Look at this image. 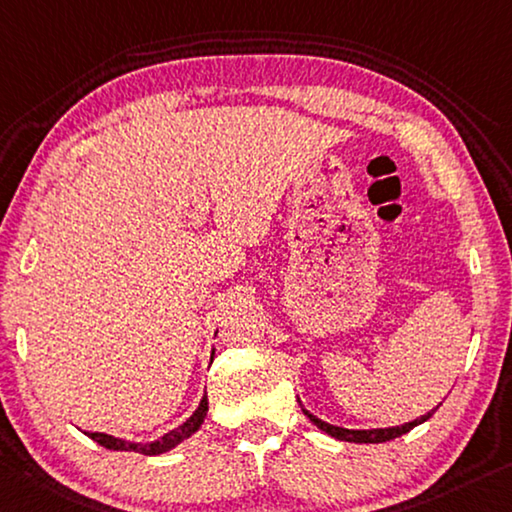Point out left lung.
I'll list each match as a JSON object with an SVG mask.
<instances>
[{
  "instance_id": "obj_1",
  "label": "left lung",
  "mask_w": 512,
  "mask_h": 512,
  "mask_svg": "<svg viewBox=\"0 0 512 512\" xmlns=\"http://www.w3.org/2000/svg\"><path fill=\"white\" fill-rule=\"evenodd\" d=\"M300 403V399H298ZM442 405V403H440ZM437 405V408H440ZM300 408H303V403H300ZM435 408V410H437ZM426 412V415H421L419 419L415 421H408V424H401V426H392V428H360V431H355V428H342V426H335V424H328V421L319 419L316 415H312L310 410H305V417L312 421V424L319 428V431L328 433L330 437H335V440H342V442H355V444H380V442H389V440H396V437H401L405 433H410L412 428L424 424V421H428L433 417V412Z\"/></svg>"
}]
</instances>
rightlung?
Segmentation results:
<instances>
[{"mask_svg":"<svg viewBox=\"0 0 512 512\" xmlns=\"http://www.w3.org/2000/svg\"><path fill=\"white\" fill-rule=\"evenodd\" d=\"M207 410H209V401L205 392L196 412H193L184 424H180L177 428H173V431L164 433L159 440H152V442H129V440H123V437H113L107 433H86V435L109 451H134V453H143V456H161V453H168L170 449H175L177 444H182L184 440H189L191 435H196L198 428L202 426V421L207 417Z\"/></svg>","mask_w":512,"mask_h":512,"instance_id":"right-lung-1","label":"right lung"}]
</instances>
